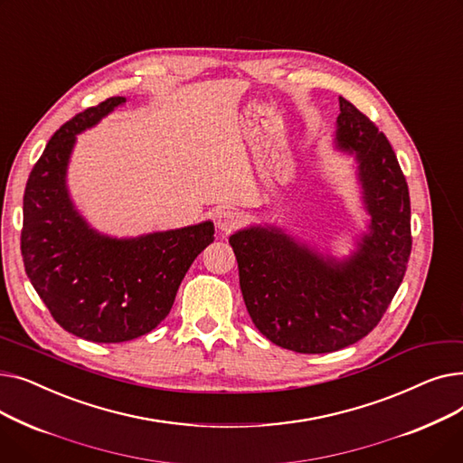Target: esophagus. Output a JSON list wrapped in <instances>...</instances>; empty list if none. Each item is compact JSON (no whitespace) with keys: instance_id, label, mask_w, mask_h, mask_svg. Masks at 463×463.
<instances>
[{"instance_id":"esophagus-1","label":"esophagus","mask_w":463,"mask_h":463,"mask_svg":"<svg viewBox=\"0 0 463 463\" xmlns=\"http://www.w3.org/2000/svg\"><path fill=\"white\" fill-rule=\"evenodd\" d=\"M241 222H244V217H241V213L236 210L227 208V210H222L217 213V227L223 232H231V231L238 229L241 225Z\"/></svg>"}]
</instances>
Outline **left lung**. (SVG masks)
<instances>
[{"label": "left lung", "instance_id": "obj_1", "mask_svg": "<svg viewBox=\"0 0 463 463\" xmlns=\"http://www.w3.org/2000/svg\"><path fill=\"white\" fill-rule=\"evenodd\" d=\"M337 146L354 152L372 232L344 264L323 260L278 229L238 231L229 244L253 325L272 344L332 353L368 335L391 306L411 255V201L391 142L339 97Z\"/></svg>", "mask_w": 463, "mask_h": 463}]
</instances>
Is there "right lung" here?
Segmentation results:
<instances>
[{
	"mask_svg": "<svg viewBox=\"0 0 463 463\" xmlns=\"http://www.w3.org/2000/svg\"><path fill=\"white\" fill-rule=\"evenodd\" d=\"M126 97L90 107L48 140L24 191V269L54 321L95 344L129 342L152 332L175 304L191 262L213 241L210 222L116 240L91 231L72 208L65 168L75 135Z\"/></svg>",
	"mask_w": 463,
	"mask_h": 463,
	"instance_id": "add662e5",
	"label": "right lung"
}]
</instances>
